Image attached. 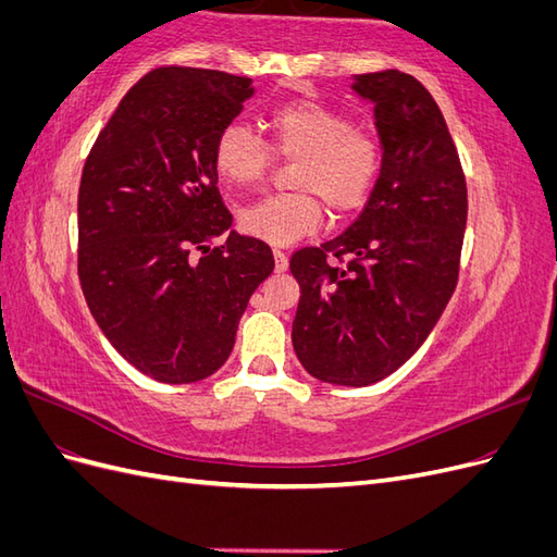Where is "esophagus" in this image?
<instances>
[{
	"instance_id": "esophagus-1",
	"label": "esophagus",
	"mask_w": 557,
	"mask_h": 557,
	"mask_svg": "<svg viewBox=\"0 0 557 557\" xmlns=\"http://www.w3.org/2000/svg\"><path fill=\"white\" fill-rule=\"evenodd\" d=\"M274 267L276 272H285V269H288V256H285L281 248H274Z\"/></svg>"
}]
</instances>
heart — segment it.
Wrapping results in <instances>:
<instances>
[{
  "instance_id": "1",
  "label": "heart",
  "mask_w": 557,
  "mask_h": 557,
  "mask_svg": "<svg viewBox=\"0 0 557 557\" xmlns=\"http://www.w3.org/2000/svg\"><path fill=\"white\" fill-rule=\"evenodd\" d=\"M272 141L260 139L242 123H227L213 144V164L237 190L260 185L274 164V153L295 160L290 183L297 193L252 201L239 213L250 237L288 246L323 223L325 209L346 218L360 211L383 170V139L358 127L350 115L313 99L278 104L267 117Z\"/></svg>"
}]
</instances>
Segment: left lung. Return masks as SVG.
Masks as SVG:
<instances>
[{"label":"left lung","mask_w":557,"mask_h":557,"mask_svg":"<svg viewBox=\"0 0 557 557\" xmlns=\"http://www.w3.org/2000/svg\"><path fill=\"white\" fill-rule=\"evenodd\" d=\"M352 90L374 102L381 176L356 223L290 258L295 352L336 385L376 383L428 339L458 285L467 225L458 148L423 83L383 70Z\"/></svg>","instance_id":"8db88e82"}]
</instances>
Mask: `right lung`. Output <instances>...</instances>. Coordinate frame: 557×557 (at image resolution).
Wrapping results in <instances>:
<instances>
[{
  "mask_svg": "<svg viewBox=\"0 0 557 557\" xmlns=\"http://www.w3.org/2000/svg\"><path fill=\"white\" fill-rule=\"evenodd\" d=\"M252 95L248 76L162 64L125 92L78 185V281L104 336L160 383L223 367L272 248L230 232L213 144Z\"/></svg>",
  "mask_w": 557,
  "mask_h": 557,
  "instance_id": "1",
  "label": "right lung"
}]
</instances>
